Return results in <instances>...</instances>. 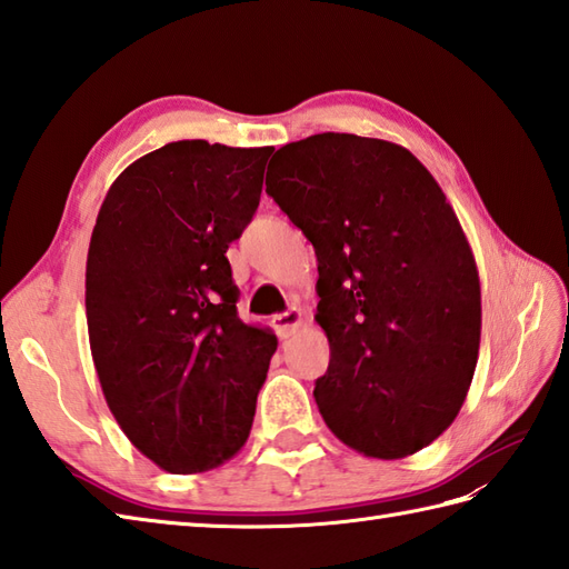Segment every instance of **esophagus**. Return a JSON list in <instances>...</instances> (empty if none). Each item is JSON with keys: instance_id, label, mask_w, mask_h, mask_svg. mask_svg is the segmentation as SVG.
I'll use <instances>...</instances> for the list:
<instances>
[{"instance_id": "obj_1", "label": "esophagus", "mask_w": 569, "mask_h": 569, "mask_svg": "<svg viewBox=\"0 0 569 569\" xmlns=\"http://www.w3.org/2000/svg\"><path fill=\"white\" fill-rule=\"evenodd\" d=\"M301 323H305V313H301V309L297 307L287 309L284 313H274L272 317V328L280 338H289L292 333H297Z\"/></svg>"}]
</instances>
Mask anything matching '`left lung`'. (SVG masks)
Instances as JSON below:
<instances>
[{"instance_id":"left-lung-1","label":"left lung","mask_w":569,"mask_h":569,"mask_svg":"<svg viewBox=\"0 0 569 569\" xmlns=\"http://www.w3.org/2000/svg\"><path fill=\"white\" fill-rule=\"evenodd\" d=\"M264 184L317 250L326 426L365 458L431 446L462 407L482 333L477 262L443 189L403 146L356 133L282 146Z\"/></svg>"}]
</instances>
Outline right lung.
<instances>
[{
  "label": "right lung",
  "instance_id": "add662e5",
  "mask_svg": "<svg viewBox=\"0 0 569 569\" xmlns=\"http://www.w3.org/2000/svg\"><path fill=\"white\" fill-rule=\"evenodd\" d=\"M272 146L168 143L126 168L87 252L94 370L126 438L172 475L246 446L277 338L238 319L229 243L260 204Z\"/></svg>",
  "mask_w": 569,
  "mask_h": 569
}]
</instances>
